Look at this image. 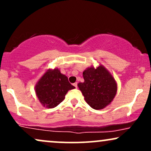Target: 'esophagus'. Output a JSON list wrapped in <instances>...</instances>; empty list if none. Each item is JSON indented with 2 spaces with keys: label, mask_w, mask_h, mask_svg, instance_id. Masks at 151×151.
<instances>
[{
  "label": "esophagus",
  "mask_w": 151,
  "mask_h": 151,
  "mask_svg": "<svg viewBox=\"0 0 151 151\" xmlns=\"http://www.w3.org/2000/svg\"><path fill=\"white\" fill-rule=\"evenodd\" d=\"M74 86H75L76 88H77V82H75V83H74Z\"/></svg>",
  "instance_id": "1"
}]
</instances>
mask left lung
<instances>
[{"instance_id":"left-lung-1","label":"left lung","mask_w":151,"mask_h":151,"mask_svg":"<svg viewBox=\"0 0 151 151\" xmlns=\"http://www.w3.org/2000/svg\"><path fill=\"white\" fill-rule=\"evenodd\" d=\"M83 77L84 81L77 86L86 103L96 110L110 104L116 94L117 83L104 66L88 67L83 72Z\"/></svg>"}]
</instances>
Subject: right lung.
I'll use <instances>...</instances> for the list:
<instances>
[{
  "instance_id": "add662e5",
  "label": "right lung",
  "mask_w": 151,
  "mask_h": 151,
  "mask_svg": "<svg viewBox=\"0 0 151 151\" xmlns=\"http://www.w3.org/2000/svg\"><path fill=\"white\" fill-rule=\"evenodd\" d=\"M68 78L58 68L49 69L40 78L35 86L36 96L43 106L52 109L65 99L69 90L74 89Z\"/></svg>"
}]
</instances>
